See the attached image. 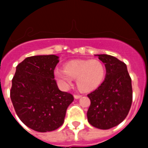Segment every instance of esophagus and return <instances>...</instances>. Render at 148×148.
<instances>
[{"instance_id": "esophagus-1", "label": "esophagus", "mask_w": 148, "mask_h": 148, "mask_svg": "<svg viewBox=\"0 0 148 148\" xmlns=\"http://www.w3.org/2000/svg\"><path fill=\"white\" fill-rule=\"evenodd\" d=\"M74 97L75 99H78V98H81V95H74Z\"/></svg>"}]
</instances>
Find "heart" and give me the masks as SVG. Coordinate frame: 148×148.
Segmentation results:
<instances>
[{"label": "heart", "mask_w": 148, "mask_h": 148, "mask_svg": "<svg viewBox=\"0 0 148 148\" xmlns=\"http://www.w3.org/2000/svg\"><path fill=\"white\" fill-rule=\"evenodd\" d=\"M105 73V66L100 60H74L67 62L64 70H55L54 76L62 88H67L72 79H76L80 90L91 91L102 83Z\"/></svg>", "instance_id": "1"}]
</instances>
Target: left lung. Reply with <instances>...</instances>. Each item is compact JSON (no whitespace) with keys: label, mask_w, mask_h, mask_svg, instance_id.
I'll list each match as a JSON object with an SVG mask.
<instances>
[{"label":"left lung","mask_w":148,"mask_h":148,"mask_svg":"<svg viewBox=\"0 0 148 148\" xmlns=\"http://www.w3.org/2000/svg\"><path fill=\"white\" fill-rule=\"evenodd\" d=\"M97 56L105 65L107 74L103 83L88 95L90 105L87 116L92 126L107 130L126 118L132 103L133 91L126 64L113 56Z\"/></svg>","instance_id":"left-lung-1"}]
</instances>
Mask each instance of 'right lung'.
<instances>
[{
	"mask_svg": "<svg viewBox=\"0 0 148 148\" xmlns=\"http://www.w3.org/2000/svg\"><path fill=\"white\" fill-rule=\"evenodd\" d=\"M58 62V57L53 54L32 56L16 67L10 99L20 120L34 131L47 132L60 127L74 101L71 94L57 85L53 72Z\"/></svg>",
	"mask_w": 148,
	"mask_h": 148,
	"instance_id": "1",
	"label": "right lung"
}]
</instances>
